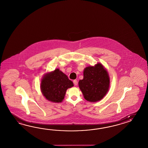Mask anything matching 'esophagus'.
<instances>
[{"label":"esophagus","instance_id":"1","mask_svg":"<svg viewBox=\"0 0 148 148\" xmlns=\"http://www.w3.org/2000/svg\"><path fill=\"white\" fill-rule=\"evenodd\" d=\"M73 83H74V84L75 86H77V81L76 79L74 80V81H73Z\"/></svg>","mask_w":148,"mask_h":148}]
</instances>
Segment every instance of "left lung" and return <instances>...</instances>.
Segmentation results:
<instances>
[{
	"label": "left lung",
	"mask_w": 148,
	"mask_h": 148,
	"mask_svg": "<svg viewBox=\"0 0 148 148\" xmlns=\"http://www.w3.org/2000/svg\"><path fill=\"white\" fill-rule=\"evenodd\" d=\"M79 89L86 100L95 102L101 100L108 92L110 77L102 64L86 67L83 71V79L79 82Z\"/></svg>",
	"instance_id": "8db88e82"
}]
</instances>
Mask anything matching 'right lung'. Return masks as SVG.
I'll list each match as a JSON object with an SVG mask.
<instances>
[{"label": "right lung", "mask_w": 148, "mask_h": 148, "mask_svg": "<svg viewBox=\"0 0 148 148\" xmlns=\"http://www.w3.org/2000/svg\"><path fill=\"white\" fill-rule=\"evenodd\" d=\"M74 86L65 74L56 69L47 73L41 79L40 89L45 98L52 102H62L66 90Z\"/></svg>", "instance_id": "right-lung-1"}]
</instances>
